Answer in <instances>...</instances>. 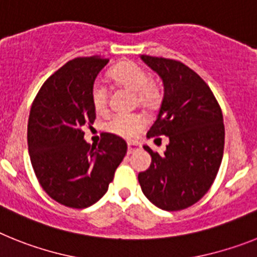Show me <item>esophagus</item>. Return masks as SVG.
I'll return each instance as SVG.
<instances>
[{
    "label": "esophagus",
    "mask_w": 257,
    "mask_h": 257,
    "mask_svg": "<svg viewBox=\"0 0 257 257\" xmlns=\"http://www.w3.org/2000/svg\"><path fill=\"white\" fill-rule=\"evenodd\" d=\"M136 150H138V145L135 142H128V154L135 153Z\"/></svg>",
    "instance_id": "34e87169"
}]
</instances>
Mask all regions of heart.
I'll return each instance as SVG.
<instances>
[{"instance_id": "b5f03b06", "label": "heart", "mask_w": 257, "mask_h": 257, "mask_svg": "<svg viewBox=\"0 0 257 257\" xmlns=\"http://www.w3.org/2000/svg\"><path fill=\"white\" fill-rule=\"evenodd\" d=\"M111 77L117 85L136 93L138 103L142 107H153L159 101L160 94L155 84L150 81V75L133 62H126L111 71ZM91 102L97 112L107 108V89L101 82H95L91 89ZM144 126L140 115H115L106 122V129L121 137H133Z\"/></svg>"}]
</instances>
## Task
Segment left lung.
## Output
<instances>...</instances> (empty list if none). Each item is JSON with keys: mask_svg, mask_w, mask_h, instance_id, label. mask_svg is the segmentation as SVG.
Returning <instances> with one entry per match:
<instances>
[{"mask_svg": "<svg viewBox=\"0 0 257 257\" xmlns=\"http://www.w3.org/2000/svg\"><path fill=\"white\" fill-rule=\"evenodd\" d=\"M164 86L162 106L147 138L167 136L164 154L151 155L150 168L138 173L142 193L158 208L180 211L209 190L224 155L221 108L209 86L184 63L141 55ZM156 140V138H155Z\"/></svg>", "mask_w": 257, "mask_h": 257, "instance_id": "obj_1", "label": "left lung"}]
</instances>
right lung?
Masks as SVG:
<instances>
[{"instance_id":"add662e5","label":"right lung","mask_w":257,"mask_h":257,"mask_svg":"<svg viewBox=\"0 0 257 257\" xmlns=\"http://www.w3.org/2000/svg\"><path fill=\"white\" fill-rule=\"evenodd\" d=\"M108 59L75 58L41 86L28 119V153L42 189L55 202L86 208L106 194L126 154L122 138L103 133L90 145L81 128L93 124L91 89Z\"/></svg>"}]
</instances>
